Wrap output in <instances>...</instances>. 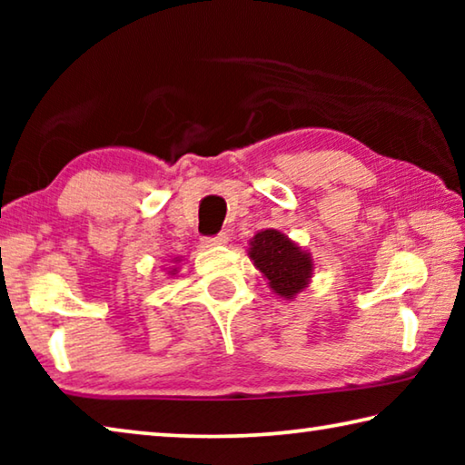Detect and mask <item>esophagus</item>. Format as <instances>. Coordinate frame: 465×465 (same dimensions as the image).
<instances>
[{
    "mask_svg": "<svg viewBox=\"0 0 465 465\" xmlns=\"http://www.w3.org/2000/svg\"><path fill=\"white\" fill-rule=\"evenodd\" d=\"M230 242V238H227V233L225 232H222V233H217V235H211V238H203V246L204 248H215V246H225V243Z\"/></svg>",
    "mask_w": 465,
    "mask_h": 465,
    "instance_id": "1",
    "label": "esophagus"
}]
</instances>
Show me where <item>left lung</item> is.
Instances as JSON below:
<instances>
[{
  "label": "left lung",
  "mask_w": 465,
  "mask_h": 465,
  "mask_svg": "<svg viewBox=\"0 0 465 465\" xmlns=\"http://www.w3.org/2000/svg\"><path fill=\"white\" fill-rule=\"evenodd\" d=\"M250 261L269 281L272 293L282 299H295L310 285L313 258L279 230H262L250 240Z\"/></svg>",
  "instance_id": "obj_1"
}]
</instances>
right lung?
<instances>
[{"instance_id":"obj_1","label":"right lung","mask_w":465,"mask_h":465,"mask_svg":"<svg viewBox=\"0 0 465 465\" xmlns=\"http://www.w3.org/2000/svg\"><path fill=\"white\" fill-rule=\"evenodd\" d=\"M172 262H180V258H174V261H172ZM178 272V269H176V266H170V271H168V274H172V277H174V274Z\"/></svg>"}]
</instances>
